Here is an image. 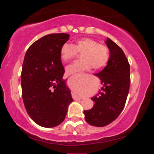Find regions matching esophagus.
I'll return each mask as SVG.
<instances>
[{
	"instance_id": "esophagus-1",
	"label": "esophagus",
	"mask_w": 154,
	"mask_h": 154,
	"mask_svg": "<svg viewBox=\"0 0 154 154\" xmlns=\"http://www.w3.org/2000/svg\"><path fill=\"white\" fill-rule=\"evenodd\" d=\"M73 97L75 99H77V100H80V99H82V96H77V95H73Z\"/></svg>"
}]
</instances>
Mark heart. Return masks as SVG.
I'll use <instances>...</instances> for the list:
<instances>
[{"mask_svg":"<svg viewBox=\"0 0 154 154\" xmlns=\"http://www.w3.org/2000/svg\"><path fill=\"white\" fill-rule=\"evenodd\" d=\"M82 54V60L76 61L66 68L68 74H74L88 70L92 67L94 69H100L106 66L109 58L107 47L98 44V41L90 38L78 39L74 45L64 43L61 47L60 55L64 62L72 60L77 56Z\"/></svg>","mask_w":154,"mask_h":154,"instance_id":"1","label":"heart"}]
</instances>
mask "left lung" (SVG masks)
Returning a JSON list of instances; mask_svg holds the SVG:
<instances>
[{
    "label": "left lung",
    "instance_id": "obj_1",
    "mask_svg": "<svg viewBox=\"0 0 154 154\" xmlns=\"http://www.w3.org/2000/svg\"><path fill=\"white\" fill-rule=\"evenodd\" d=\"M110 51L107 65L95 74L103 85L92 97L93 107L84 111L85 119L94 126L103 127L113 122L123 110L129 92L130 64L122 49L110 38L105 41Z\"/></svg>",
    "mask_w": 154,
    "mask_h": 154
}]
</instances>
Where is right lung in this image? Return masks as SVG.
Here are the masks:
<instances>
[{"mask_svg": "<svg viewBox=\"0 0 154 154\" xmlns=\"http://www.w3.org/2000/svg\"><path fill=\"white\" fill-rule=\"evenodd\" d=\"M66 33L50 34L31 45L23 62L21 85L25 108L39 126L53 128L64 120L73 101L66 80L60 51L69 40Z\"/></svg>", "mask_w": 154, "mask_h": 154, "instance_id": "right-lung-1", "label": "right lung"}]
</instances>
